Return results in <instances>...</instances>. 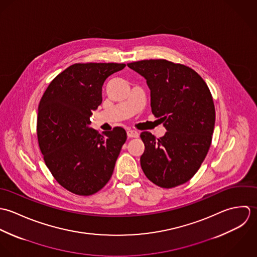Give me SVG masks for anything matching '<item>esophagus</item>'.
<instances>
[{"label":"esophagus","instance_id":"34e87169","mask_svg":"<svg viewBox=\"0 0 257 257\" xmlns=\"http://www.w3.org/2000/svg\"><path fill=\"white\" fill-rule=\"evenodd\" d=\"M127 136L129 138H138L139 137V133L135 130H128L127 131Z\"/></svg>","mask_w":257,"mask_h":257}]
</instances>
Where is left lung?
Instances as JSON below:
<instances>
[{
	"instance_id": "obj_1",
	"label": "left lung",
	"mask_w": 257,
	"mask_h": 257,
	"mask_svg": "<svg viewBox=\"0 0 257 257\" xmlns=\"http://www.w3.org/2000/svg\"><path fill=\"white\" fill-rule=\"evenodd\" d=\"M127 65L145 77L152 113L167 130L161 138L141 133L142 170L161 188L183 185L198 172L210 147L215 121L211 93L201 75L184 64L145 59Z\"/></svg>"
}]
</instances>
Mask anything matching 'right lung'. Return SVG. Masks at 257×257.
I'll use <instances>...</instances> for the list:
<instances>
[{
  "label": "right lung",
  "instance_id": "1",
  "mask_svg": "<svg viewBox=\"0 0 257 257\" xmlns=\"http://www.w3.org/2000/svg\"><path fill=\"white\" fill-rule=\"evenodd\" d=\"M124 63H74L56 75L39 105L37 134L44 160L56 182L78 196H90L110 180L127 139L114 127L100 135L89 128L102 102V85Z\"/></svg>",
  "mask_w": 257,
  "mask_h": 257
}]
</instances>
